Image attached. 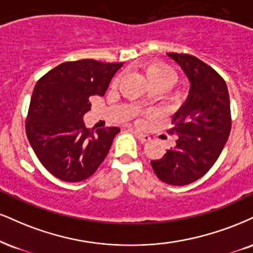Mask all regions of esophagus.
Masks as SVG:
<instances>
[{
	"label": "esophagus",
	"mask_w": 253,
	"mask_h": 253,
	"mask_svg": "<svg viewBox=\"0 0 253 253\" xmlns=\"http://www.w3.org/2000/svg\"><path fill=\"white\" fill-rule=\"evenodd\" d=\"M134 134H135L136 138H138V139H139L140 141H141V142H147V141H150V140H151L150 135H147V134H144V133H141V132H138V130H134Z\"/></svg>",
	"instance_id": "34e87169"
}]
</instances>
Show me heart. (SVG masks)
<instances>
[{"mask_svg":"<svg viewBox=\"0 0 253 253\" xmlns=\"http://www.w3.org/2000/svg\"><path fill=\"white\" fill-rule=\"evenodd\" d=\"M146 78L150 84L158 82V84H164L167 87L174 84L176 75L169 66L164 65V63H151L147 66L145 71Z\"/></svg>","mask_w":253,"mask_h":253,"instance_id":"heart-1","label":"heart"}]
</instances>
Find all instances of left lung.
Instances as JSON below:
<instances>
[{
	"instance_id": "left-lung-1",
	"label": "left lung",
	"mask_w": 253,
	"mask_h": 253,
	"mask_svg": "<svg viewBox=\"0 0 253 253\" xmlns=\"http://www.w3.org/2000/svg\"><path fill=\"white\" fill-rule=\"evenodd\" d=\"M167 56L180 66L190 90L169 130L178 136L175 147L151 165L161 181L184 186L206 174L220 156L231 130L230 96L224 79L202 60L188 54Z\"/></svg>"
}]
</instances>
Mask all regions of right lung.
I'll list each match as a JSON object with an SVG mask.
<instances>
[{
    "label": "right lung",
    "mask_w": 253,
    "mask_h": 253,
    "mask_svg": "<svg viewBox=\"0 0 253 253\" xmlns=\"http://www.w3.org/2000/svg\"><path fill=\"white\" fill-rule=\"evenodd\" d=\"M123 65L71 61L36 82L26 120L27 136L44 169L60 180H86L107 156L120 128H86L84 115L92 106L89 96L105 95Z\"/></svg>",
    "instance_id": "1"
}]
</instances>
